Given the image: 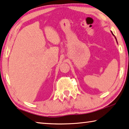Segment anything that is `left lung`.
Listing matches in <instances>:
<instances>
[{"instance_id":"1","label":"left lung","mask_w":129,"mask_h":129,"mask_svg":"<svg viewBox=\"0 0 129 129\" xmlns=\"http://www.w3.org/2000/svg\"><path fill=\"white\" fill-rule=\"evenodd\" d=\"M112 34H113V33H112Z\"/></svg>"}]
</instances>
